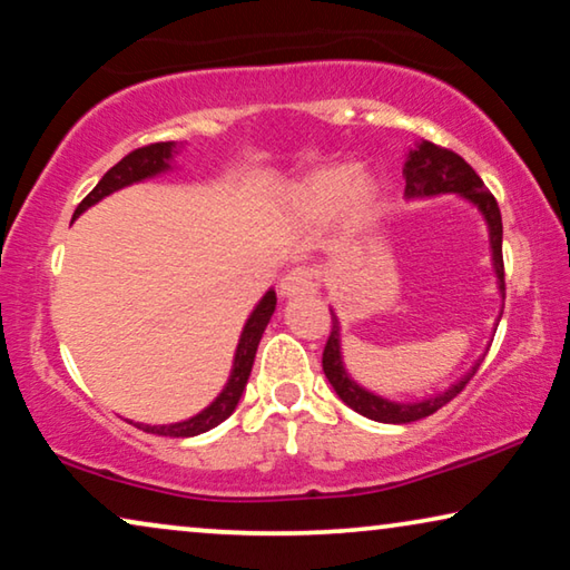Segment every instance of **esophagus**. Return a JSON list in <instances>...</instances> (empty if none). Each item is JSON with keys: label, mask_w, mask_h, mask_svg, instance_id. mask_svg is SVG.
Listing matches in <instances>:
<instances>
[{"label": "esophagus", "mask_w": 570, "mask_h": 570, "mask_svg": "<svg viewBox=\"0 0 570 570\" xmlns=\"http://www.w3.org/2000/svg\"><path fill=\"white\" fill-rule=\"evenodd\" d=\"M322 287V269L316 264H303V267L287 269L283 279H279V293L285 298H293V295L303 293H316Z\"/></svg>", "instance_id": "esophagus-1"}]
</instances>
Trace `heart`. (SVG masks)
<instances>
[{
	"label": "heart",
	"instance_id": "b5f03b06",
	"mask_svg": "<svg viewBox=\"0 0 570 570\" xmlns=\"http://www.w3.org/2000/svg\"><path fill=\"white\" fill-rule=\"evenodd\" d=\"M373 197H376V186L368 178H355V168L350 166L318 168L295 189V199L308 213H326L342 199H347L355 209H363L371 205Z\"/></svg>",
	"mask_w": 570,
	"mask_h": 570
}]
</instances>
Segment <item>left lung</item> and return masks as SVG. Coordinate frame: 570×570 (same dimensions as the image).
I'll return each mask as SVG.
<instances>
[{
    "label": "left lung",
    "instance_id": "8db88e82",
    "mask_svg": "<svg viewBox=\"0 0 570 570\" xmlns=\"http://www.w3.org/2000/svg\"><path fill=\"white\" fill-rule=\"evenodd\" d=\"M404 194L407 197H435V194H462L470 202H474L485 215L488 228H490V246H493V264L498 285H501V293L505 298V272H503V223H501V209H498V202L493 194L485 189L482 178L474 174V168L466 163L462 155H456L449 147H441L435 142H423L417 150L410 153V160L404 163ZM322 365L326 379L334 386V392L340 394V400L350 404L361 415L379 420V423H415V420H423L433 415L435 410H441L443 404H449L454 396L462 392V389L470 384V379L478 373L480 363L474 365L472 373L454 384L446 392L439 396H431V400L415 402V404H400L381 400V396L365 392L355 384L353 379L347 376L345 368H342L340 357V324L337 316L332 314V332L326 337Z\"/></svg>",
    "mask_w": 570,
    "mask_h": 570
}]
</instances>
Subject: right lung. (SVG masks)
Listing matches in <instances>:
<instances>
[{"instance_id":"add662e5","label":"right lung","mask_w":570,"mask_h":570,"mask_svg":"<svg viewBox=\"0 0 570 570\" xmlns=\"http://www.w3.org/2000/svg\"><path fill=\"white\" fill-rule=\"evenodd\" d=\"M170 153H174V142H153V145L137 147V150H131L129 155H124V158L116 163L114 168L106 170V176L96 184V189H92L88 197L77 205L75 217L85 213L90 205H96V202L108 197L111 191L124 189V186L142 181V178H150L155 174H160V170H166ZM275 303H277V295H275V291H269L259 301V306L254 308V314L248 316L244 334H240V340H238L236 361H233V373L228 379V386L223 389V394L217 396V400L209 404L207 410H202L199 415H194L176 425H137V428H142L145 433L170 435V439H189V435H199V433L209 431V428L220 425L223 420L228 417L233 410H236L240 394H244L248 373H252V365H254L256 347H259L262 334H264V330H267L272 314H275Z\"/></svg>"}]
</instances>
